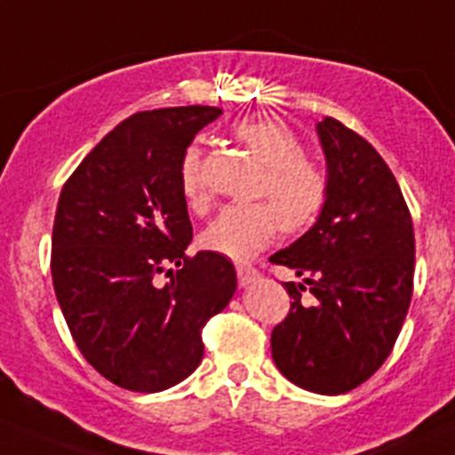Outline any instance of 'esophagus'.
I'll list each match as a JSON object with an SVG mask.
<instances>
[{
	"label": "esophagus",
	"instance_id": "1",
	"mask_svg": "<svg viewBox=\"0 0 455 455\" xmlns=\"http://www.w3.org/2000/svg\"><path fill=\"white\" fill-rule=\"evenodd\" d=\"M236 276H239L241 288H248L250 283L259 279V272L252 266H236Z\"/></svg>",
	"mask_w": 455,
	"mask_h": 455
}]
</instances>
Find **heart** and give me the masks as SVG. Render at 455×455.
Here are the masks:
<instances>
[{
  "label": "heart",
  "instance_id": "obj_1",
  "mask_svg": "<svg viewBox=\"0 0 455 455\" xmlns=\"http://www.w3.org/2000/svg\"><path fill=\"white\" fill-rule=\"evenodd\" d=\"M236 140L266 167L259 194L270 203L225 205L201 235L203 248L220 257L248 261L275 239L279 225L301 232L317 220L328 198L326 174L306 160V151L285 124L275 120H243ZM201 149L189 147L180 160V192L189 207L205 203Z\"/></svg>",
  "mask_w": 455,
  "mask_h": 455
}]
</instances>
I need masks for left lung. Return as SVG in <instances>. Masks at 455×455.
I'll return each instance as SVG.
<instances>
[{
	"label": "left lung",
	"mask_w": 455,
	"mask_h": 455,
	"mask_svg": "<svg viewBox=\"0 0 455 455\" xmlns=\"http://www.w3.org/2000/svg\"><path fill=\"white\" fill-rule=\"evenodd\" d=\"M317 136L328 198L313 228L270 257L304 276L285 283L290 313L270 346L283 378L339 395L391 355L413 295L415 236L400 185L375 147L335 118L317 123Z\"/></svg>",
	"instance_id": "obj_1"
}]
</instances>
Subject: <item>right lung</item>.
<instances>
[{
	"mask_svg": "<svg viewBox=\"0 0 455 455\" xmlns=\"http://www.w3.org/2000/svg\"><path fill=\"white\" fill-rule=\"evenodd\" d=\"M220 114L198 105L140 111L91 149L60 194L55 297L84 360L129 391H165L192 375L203 326L236 290L230 259L185 254L192 223L180 160ZM160 271L171 276L165 286L155 281Z\"/></svg>",
	"mask_w": 455,
	"mask_h": 455,
	"instance_id": "1",
	"label": "right lung"
}]
</instances>
